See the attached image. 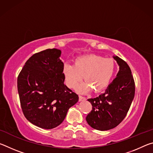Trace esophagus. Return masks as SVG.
Instances as JSON below:
<instances>
[{"label": "esophagus", "mask_w": 153, "mask_h": 153, "mask_svg": "<svg viewBox=\"0 0 153 153\" xmlns=\"http://www.w3.org/2000/svg\"><path fill=\"white\" fill-rule=\"evenodd\" d=\"M86 100V98L85 97H82V96H79V101H83V100Z\"/></svg>", "instance_id": "34e87169"}]
</instances>
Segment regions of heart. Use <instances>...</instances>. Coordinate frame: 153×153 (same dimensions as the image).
<instances>
[{
  "instance_id": "1",
  "label": "heart",
  "mask_w": 153,
  "mask_h": 153,
  "mask_svg": "<svg viewBox=\"0 0 153 153\" xmlns=\"http://www.w3.org/2000/svg\"><path fill=\"white\" fill-rule=\"evenodd\" d=\"M115 64L111 59H104L97 55H88L77 57L75 65L67 63L63 67V72L67 86L75 88L84 76L86 80L78 86L82 93L104 89L115 73Z\"/></svg>"
}]
</instances>
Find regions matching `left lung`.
Returning <instances> with one entry per match:
<instances>
[{"label": "left lung", "mask_w": 153, "mask_h": 153, "mask_svg": "<svg viewBox=\"0 0 153 153\" xmlns=\"http://www.w3.org/2000/svg\"><path fill=\"white\" fill-rule=\"evenodd\" d=\"M120 70L104 93L88 100L92 105L86 118L92 128L105 131L117 126L128 113L135 94V83L131 69L126 61L113 56Z\"/></svg>", "instance_id": "obj_1"}]
</instances>
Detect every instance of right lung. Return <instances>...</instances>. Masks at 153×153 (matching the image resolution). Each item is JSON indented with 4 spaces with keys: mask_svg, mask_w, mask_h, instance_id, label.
<instances>
[{
    "mask_svg": "<svg viewBox=\"0 0 153 153\" xmlns=\"http://www.w3.org/2000/svg\"><path fill=\"white\" fill-rule=\"evenodd\" d=\"M59 49H46L33 55L17 78L23 113L33 125L53 129L60 125L78 95L65 85L63 63Z\"/></svg>",
    "mask_w": 153,
    "mask_h": 153,
    "instance_id": "add662e5",
    "label": "right lung"
}]
</instances>
